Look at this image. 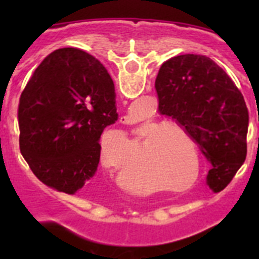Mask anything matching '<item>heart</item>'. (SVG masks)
Instances as JSON below:
<instances>
[{
    "label": "heart",
    "instance_id": "b5f03b06",
    "mask_svg": "<svg viewBox=\"0 0 259 259\" xmlns=\"http://www.w3.org/2000/svg\"><path fill=\"white\" fill-rule=\"evenodd\" d=\"M135 135L141 139L145 155L155 164L159 174L176 184H185L194 174V158H196V174L192 182L200 176V157L197 146L188 132L175 123H162L158 120H146L135 130ZM189 144H187L186 143ZM111 144L120 145L123 149H134L135 144L125 132L120 130L105 132L101 140V155L105 157ZM189 145L194 152L193 158Z\"/></svg>",
    "mask_w": 259,
    "mask_h": 259
}]
</instances>
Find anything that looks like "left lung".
Here are the masks:
<instances>
[{
	"mask_svg": "<svg viewBox=\"0 0 259 259\" xmlns=\"http://www.w3.org/2000/svg\"><path fill=\"white\" fill-rule=\"evenodd\" d=\"M155 89L159 113L175 119L211 163L210 188H226L246 158L249 113L239 88L209 57L184 54L161 66Z\"/></svg>",
	"mask_w": 259,
	"mask_h": 259,
	"instance_id": "left-lung-1",
	"label": "left lung"
}]
</instances>
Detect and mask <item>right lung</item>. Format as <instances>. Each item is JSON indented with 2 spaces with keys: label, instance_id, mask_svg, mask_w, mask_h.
<instances>
[{
  "label": "right lung",
  "instance_id": "add662e5",
  "mask_svg": "<svg viewBox=\"0 0 259 259\" xmlns=\"http://www.w3.org/2000/svg\"><path fill=\"white\" fill-rule=\"evenodd\" d=\"M18 120L32 172L50 188L76 193L97 171L101 134L118 120L113 79L83 50H54L22 92Z\"/></svg>",
  "mask_w": 259,
  "mask_h": 259
}]
</instances>
